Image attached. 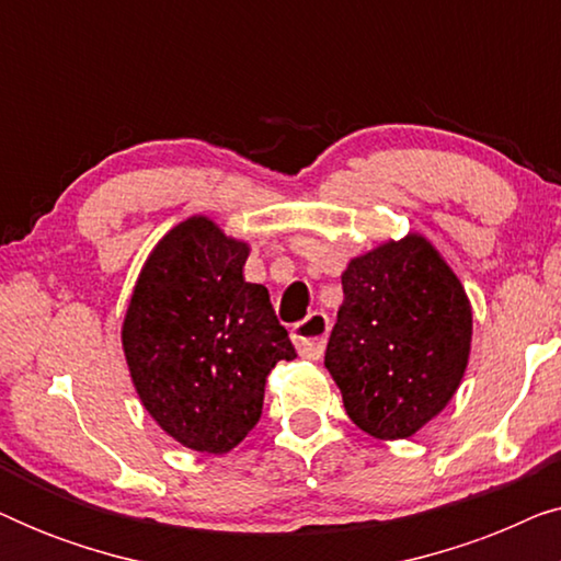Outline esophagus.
I'll use <instances>...</instances> for the list:
<instances>
[{
  "label": "esophagus",
  "instance_id": "esophagus-1",
  "mask_svg": "<svg viewBox=\"0 0 561 561\" xmlns=\"http://www.w3.org/2000/svg\"><path fill=\"white\" fill-rule=\"evenodd\" d=\"M329 336V319L324 311H313L294 327V344L298 355L306 359H319L324 355Z\"/></svg>",
  "mask_w": 561,
  "mask_h": 561
}]
</instances>
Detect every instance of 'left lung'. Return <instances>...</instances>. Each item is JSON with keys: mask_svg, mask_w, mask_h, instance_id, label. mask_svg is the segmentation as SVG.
Wrapping results in <instances>:
<instances>
[{"mask_svg": "<svg viewBox=\"0 0 561 561\" xmlns=\"http://www.w3.org/2000/svg\"><path fill=\"white\" fill-rule=\"evenodd\" d=\"M324 365L365 434L409 439L447 409L465 378L472 304L424 234L352 257Z\"/></svg>", "mask_w": 561, "mask_h": 561, "instance_id": "left-lung-1", "label": "left lung"}]
</instances>
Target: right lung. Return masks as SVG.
Listing matches in <instances>:
<instances>
[{
	"instance_id": "add662e5",
	"label": "right lung",
	"mask_w": 561,
	"mask_h": 561,
	"mask_svg": "<svg viewBox=\"0 0 561 561\" xmlns=\"http://www.w3.org/2000/svg\"><path fill=\"white\" fill-rule=\"evenodd\" d=\"M250 244L194 214L160 237L122 321L137 398L186 449L227 455L260 421L267 375L294 359L271 294L248 283Z\"/></svg>"
}]
</instances>
